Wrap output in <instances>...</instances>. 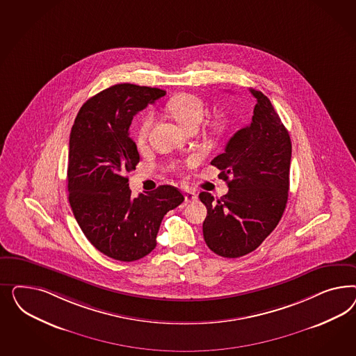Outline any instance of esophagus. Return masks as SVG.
<instances>
[{"mask_svg": "<svg viewBox=\"0 0 356 356\" xmlns=\"http://www.w3.org/2000/svg\"><path fill=\"white\" fill-rule=\"evenodd\" d=\"M184 195H185L186 202H193V201H197V198H198V194L195 193L194 191H191V189H184Z\"/></svg>", "mask_w": 356, "mask_h": 356, "instance_id": "34e87169", "label": "esophagus"}]
</instances>
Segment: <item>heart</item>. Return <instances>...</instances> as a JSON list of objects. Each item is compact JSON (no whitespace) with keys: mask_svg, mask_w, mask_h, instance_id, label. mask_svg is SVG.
<instances>
[{"mask_svg":"<svg viewBox=\"0 0 356 356\" xmlns=\"http://www.w3.org/2000/svg\"><path fill=\"white\" fill-rule=\"evenodd\" d=\"M167 111L173 119L179 122L183 129L198 128L205 116V104L200 97L192 94H179L167 103ZM154 122V115L147 113L142 121L137 131V142L143 143L147 140L149 131Z\"/></svg>","mask_w":356,"mask_h":356,"instance_id":"b5f03b06","label":"heart"}]
</instances>
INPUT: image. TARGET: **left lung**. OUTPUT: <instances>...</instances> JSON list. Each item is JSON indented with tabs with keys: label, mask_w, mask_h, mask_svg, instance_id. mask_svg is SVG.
I'll return each mask as SVG.
<instances>
[{
	"label": "left lung",
	"mask_w": 356,
	"mask_h": 356,
	"mask_svg": "<svg viewBox=\"0 0 356 356\" xmlns=\"http://www.w3.org/2000/svg\"><path fill=\"white\" fill-rule=\"evenodd\" d=\"M249 91L256 97L250 122L211 161L228 193L218 200L200 193L207 209L202 226L206 244L227 259L259 248L280 223L290 188V134L269 97L254 88Z\"/></svg>",
	"instance_id": "left-lung-1"
}]
</instances>
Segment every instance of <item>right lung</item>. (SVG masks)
Here are the masks:
<instances>
[{"instance_id":"add662e5","label":"right lung","mask_w":356,"mask_h":356,"mask_svg":"<svg viewBox=\"0 0 356 356\" xmlns=\"http://www.w3.org/2000/svg\"><path fill=\"white\" fill-rule=\"evenodd\" d=\"M164 95L155 87L111 86L81 107L70 131L69 202L87 240L111 259L147 256L156 247L163 216L184 201L171 185L133 198L127 176L140 162L129 137L131 120Z\"/></svg>"}]
</instances>
